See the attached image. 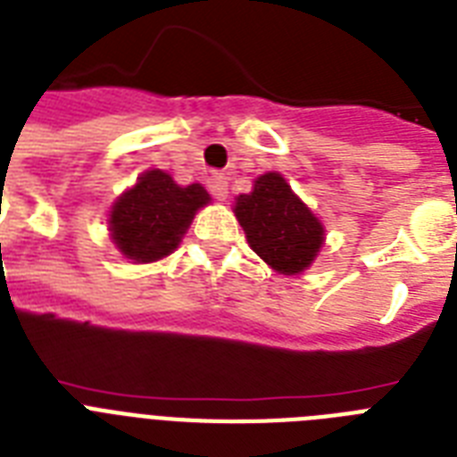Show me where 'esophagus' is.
<instances>
[{"mask_svg": "<svg viewBox=\"0 0 457 457\" xmlns=\"http://www.w3.org/2000/svg\"><path fill=\"white\" fill-rule=\"evenodd\" d=\"M209 190H211V195H213V199H218V202H225V199H228V180H225V176H211Z\"/></svg>", "mask_w": 457, "mask_h": 457, "instance_id": "34e87169", "label": "esophagus"}]
</instances>
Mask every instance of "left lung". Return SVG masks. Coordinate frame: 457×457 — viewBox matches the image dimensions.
Returning a JSON list of instances; mask_svg holds the SVG:
<instances>
[{
  "label": "left lung",
  "mask_w": 457,
  "mask_h": 457,
  "mask_svg": "<svg viewBox=\"0 0 457 457\" xmlns=\"http://www.w3.org/2000/svg\"><path fill=\"white\" fill-rule=\"evenodd\" d=\"M235 216L248 246L279 274H300L324 244V225L279 173L255 178L253 192L237 196Z\"/></svg>",
  "instance_id": "left-lung-1"
}]
</instances>
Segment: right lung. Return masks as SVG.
Returning a JSON list of instances; mask_svg holds the SVG:
<instances>
[{"instance_id": "obj_1", "label": "right lung", "mask_w": 457, "mask_h": 457, "mask_svg": "<svg viewBox=\"0 0 457 457\" xmlns=\"http://www.w3.org/2000/svg\"><path fill=\"white\" fill-rule=\"evenodd\" d=\"M209 202V192L199 183L180 187L164 170H145L112 204L110 235L129 261H162L176 251L196 211Z\"/></svg>"}]
</instances>
